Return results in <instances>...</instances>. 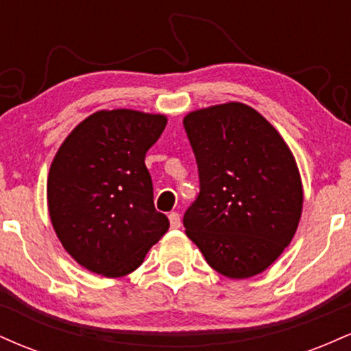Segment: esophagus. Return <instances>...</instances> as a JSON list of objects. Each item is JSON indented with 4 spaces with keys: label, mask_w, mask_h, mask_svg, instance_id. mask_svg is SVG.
I'll use <instances>...</instances> for the list:
<instances>
[{
    "label": "esophagus",
    "mask_w": 351,
    "mask_h": 351,
    "mask_svg": "<svg viewBox=\"0 0 351 351\" xmlns=\"http://www.w3.org/2000/svg\"><path fill=\"white\" fill-rule=\"evenodd\" d=\"M168 217H170V226L173 229H178L181 226V217H180L178 213L173 211V213H170V215H168Z\"/></svg>",
    "instance_id": "34e87169"
}]
</instances>
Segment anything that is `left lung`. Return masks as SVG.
<instances>
[{"instance_id":"left-lung-1","label":"left lung","mask_w":351,"mask_h":351,"mask_svg":"<svg viewBox=\"0 0 351 351\" xmlns=\"http://www.w3.org/2000/svg\"><path fill=\"white\" fill-rule=\"evenodd\" d=\"M183 125L199 178L183 216L186 236L223 276L265 271L299 226L304 195L292 152L259 112L239 102L191 112Z\"/></svg>"}]
</instances>
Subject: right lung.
<instances>
[{
    "instance_id": "add662e5",
    "label": "right lung",
    "mask_w": 351,
    "mask_h": 351,
    "mask_svg": "<svg viewBox=\"0 0 351 351\" xmlns=\"http://www.w3.org/2000/svg\"><path fill=\"white\" fill-rule=\"evenodd\" d=\"M167 117L100 110L60 145L47 180L56 234L80 265L107 277L134 272L170 228L153 204L145 155Z\"/></svg>"
}]
</instances>
